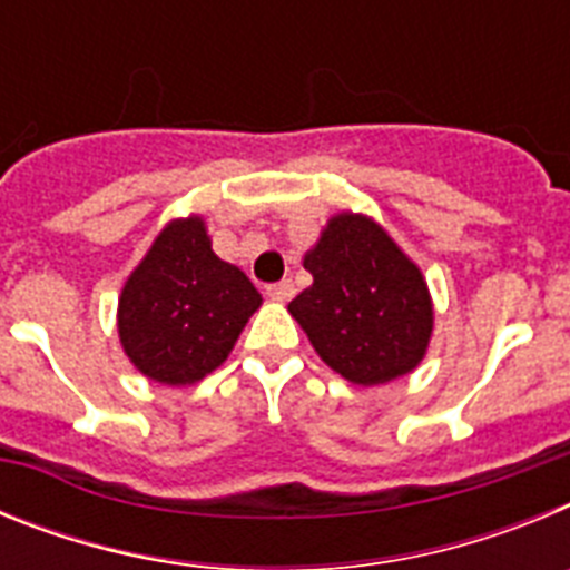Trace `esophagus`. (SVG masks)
<instances>
[{"instance_id": "obj_1", "label": "esophagus", "mask_w": 570, "mask_h": 570, "mask_svg": "<svg viewBox=\"0 0 570 570\" xmlns=\"http://www.w3.org/2000/svg\"><path fill=\"white\" fill-rule=\"evenodd\" d=\"M268 296L276 302H288L291 296H294V282L291 279L274 282V285H268Z\"/></svg>"}]
</instances>
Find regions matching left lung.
I'll return each mask as SVG.
<instances>
[{
	"mask_svg": "<svg viewBox=\"0 0 570 570\" xmlns=\"http://www.w3.org/2000/svg\"><path fill=\"white\" fill-rule=\"evenodd\" d=\"M305 271L314 285L288 311L316 354L356 385H382L414 371L434 308L420 268L365 216L340 214L322 230Z\"/></svg>",
	"mask_w": 570,
	"mask_h": 570,
	"instance_id": "obj_1",
	"label": "left lung"
}]
</instances>
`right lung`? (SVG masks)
I'll list each match as a JSON object with an SVG mask.
<instances>
[{
    "label": "right lung",
    "mask_w": 570,
    "mask_h": 570,
    "mask_svg": "<svg viewBox=\"0 0 570 570\" xmlns=\"http://www.w3.org/2000/svg\"><path fill=\"white\" fill-rule=\"evenodd\" d=\"M259 302L254 282L210 250L203 219H176L125 282L119 340L145 376L188 385L228 360Z\"/></svg>",
    "instance_id": "add662e5"
}]
</instances>
